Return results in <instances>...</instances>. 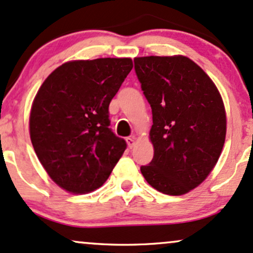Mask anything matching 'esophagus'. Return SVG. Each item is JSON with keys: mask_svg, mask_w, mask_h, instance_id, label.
Instances as JSON below:
<instances>
[{"mask_svg": "<svg viewBox=\"0 0 253 253\" xmlns=\"http://www.w3.org/2000/svg\"><path fill=\"white\" fill-rule=\"evenodd\" d=\"M126 142H127V145H128L129 148H133V146L135 145V140L133 136H128V138H126Z\"/></svg>", "mask_w": 253, "mask_h": 253, "instance_id": "1", "label": "esophagus"}]
</instances>
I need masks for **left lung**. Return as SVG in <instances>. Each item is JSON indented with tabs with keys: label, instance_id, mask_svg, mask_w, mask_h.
I'll list each match as a JSON object with an SVG mask.
<instances>
[{
	"label": "left lung",
	"instance_id": "1",
	"mask_svg": "<svg viewBox=\"0 0 253 253\" xmlns=\"http://www.w3.org/2000/svg\"><path fill=\"white\" fill-rule=\"evenodd\" d=\"M134 69L153 117L154 157L140 171L159 192L181 196L202 184L220 157L226 135L223 100L186 56L135 57Z\"/></svg>",
	"mask_w": 253,
	"mask_h": 253
}]
</instances>
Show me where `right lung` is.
Returning <instances> with one entry per match:
<instances>
[{
    "instance_id": "right-lung-1",
    "label": "right lung",
    "mask_w": 253,
    "mask_h": 253,
    "mask_svg": "<svg viewBox=\"0 0 253 253\" xmlns=\"http://www.w3.org/2000/svg\"><path fill=\"white\" fill-rule=\"evenodd\" d=\"M132 68L128 57L69 61L40 87L30 111V140L63 190L82 194L102 186L126 150V141L109 128L108 107Z\"/></svg>"
}]
</instances>
